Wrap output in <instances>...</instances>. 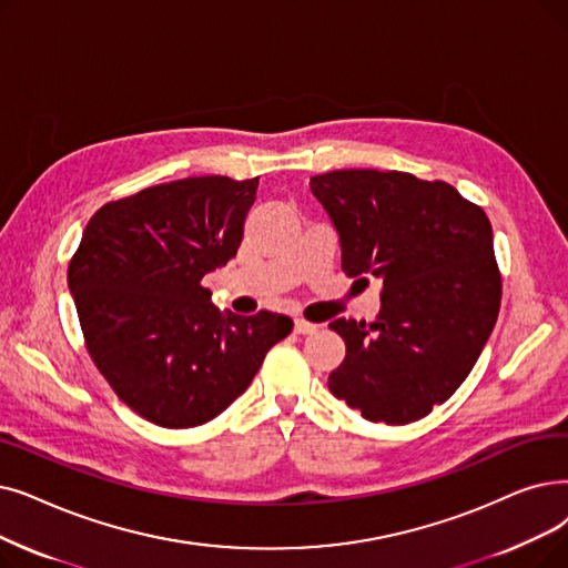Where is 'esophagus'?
<instances>
[{
    "label": "esophagus",
    "instance_id": "obj_1",
    "mask_svg": "<svg viewBox=\"0 0 568 568\" xmlns=\"http://www.w3.org/2000/svg\"><path fill=\"white\" fill-rule=\"evenodd\" d=\"M294 332H297V334H315L317 325L308 323V320H304V317H297V320H294Z\"/></svg>",
    "mask_w": 568,
    "mask_h": 568
}]
</instances>
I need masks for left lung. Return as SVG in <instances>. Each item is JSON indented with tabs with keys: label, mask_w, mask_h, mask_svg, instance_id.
<instances>
[{
	"label": "left lung",
	"mask_w": 568,
	"mask_h": 568,
	"mask_svg": "<svg viewBox=\"0 0 568 568\" xmlns=\"http://www.w3.org/2000/svg\"><path fill=\"white\" fill-rule=\"evenodd\" d=\"M341 239L345 276L383 281L372 332L338 317L345 359L329 389L362 417L408 425L471 374L497 323L501 274L480 206L406 171L341 169L311 179Z\"/></svg>",
	"instance_id": "left-lung-1"
}]
</instances>
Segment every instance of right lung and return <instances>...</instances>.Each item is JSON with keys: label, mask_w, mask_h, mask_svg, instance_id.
Segmentation results:
<instances>
[{"label": "right lung", "mask_w": 568, "mask_h": 568, "mask_svg": "<svg viewBox=\"0 0 568 568\" xmlns=\"http://www.w3.org/2000/svg\"><path fill=\"white\" fill-rule=\"evenodd\" d=\"M257 183L196 176L109 202L69 262L94 366L118 399L158 427L213 420L292 332L287 315L215 308L202 285L236 255Z\"/></svg>", "instance_id": "right-lung-1"}]
</instances>
